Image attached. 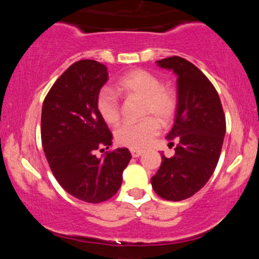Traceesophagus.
I'll return each mask as SVG.
<instances>
[{"label":"esophagus","mask_w":259,"mask_h":259,"mask_svg":"<svg viewBox=\"0 0 259 259\" xmlns=\"http://www.w3.org/2000/svg\"><path fill=\"white\" fill-rule=\"evenodd\" d=\"M130 152H132V156L134 157V158H138V157H140L142 153H144V151H141V150H132V151H130Z\"/></svg>","instance_id":"obj_1"}]
</instances>
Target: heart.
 I'll use <instances>...</instances> for the list:
<instances>
[{
    "instance_id": "1",
    "label": "heart",
    "mask_w": 259,
    "mask_h": 259,
    "mask_svg": "<svg viewBox=\"0 0 259 259\" xmlns=\"http://www.w3.org/2000/svg\"><path fill=\"white\" fill-rule=\"evenodd\" d=\"M117 90L129 97L142 100V117L138 123H124L115 130L118 144L132 150H141L151 144L159 133V121L169 124L177 112L178 101L174 91L160 85L159 79L144 69L126 73L118 80ZM97 109L109 125L119 121L120 108L118 99L112 91L102 90L97 97Z\"/></svg>"
}]
</instances>
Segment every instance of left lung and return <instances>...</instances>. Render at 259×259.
Masks as SVG:
<instances>
[{"label": "left lung", "instance_id": "1", "mask_svg": "<svg viewBox=\"0 0 259 259\" xmlns=\"http://www.w3.org/2000/svg\"><path fill=\"white\" fill-rule=\"evenodd\" d=\"M156 63L178 78L174 125L165 136L169 145H178L173 157L162 154L151 183L159 197L181 201L195 195L212 177L224 141L225 115L214 86L196 65L178 56Z\"/></svg>", "mask_w": 259, "mask_h": 259}]
</instances>
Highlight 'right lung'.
Masks as SVG:
<instances>
[{"mask_svg": "<svg viewBox=\"0 0 259 259\" xmlns=\"http://www.w3.org/2000/svg\"><path fill=\"white\" fill-rule=\"evenodd\" d=\"M108 80L106 65L81 59L53 84L41 112V141L56 180L73 197L100 203L117 194L132 159L125 147L108 150L112 134L97 109L100 90Z\"/></svg>", "mask_w": 259, "mask_h": 259, "instance_id": "add662e5", "label": "right lung"}]
</instances>
